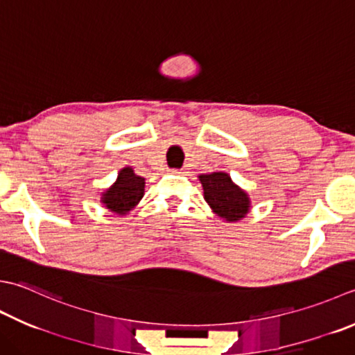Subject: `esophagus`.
Segmentation results:
<instances>
[{"mask_svg": "<svg viewBox=\"0 0 355 355\" xmlns=\"http://www.w3.org/2000/svg\"><path fill=\"white\" fill-rule=\"evenodd\" d=\"M173 173H187V169L186 168H183L182 171H172Z\"/></svg>", "mask_w": 355, "mask_h": 355, "instance_id": "obj_1", "label": "esophagus"}]
</instances>
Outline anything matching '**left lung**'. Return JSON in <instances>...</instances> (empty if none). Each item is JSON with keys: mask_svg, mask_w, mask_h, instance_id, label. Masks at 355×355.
<instances>
[{"mask_svg": "<svg viewBox=\"0 0 355 355\" xmlns=\"http://www.w3.org/2000/svg\"><path fill=\"white\" fill-rule=\"evenodd\" d=\"M198 180L203 186L205 201L226 223H237L251 211V198L248 192L235 184L229 173H201Z\"/></svg>", "mask_w": 355, "mask_h": 355, "instance_id": "obj_1", "label": "left lung"}]
</instances>
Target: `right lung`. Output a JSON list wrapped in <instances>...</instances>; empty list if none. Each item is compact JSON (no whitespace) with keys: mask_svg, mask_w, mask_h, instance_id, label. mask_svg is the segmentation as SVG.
<instances>
[{"mask_svg":"<svg viewBox=\"0 0 355 355\" xmlns=\"http://www.w3.org/2000/svg\"><path fill=\"white\" fill-rule=\"evenodd\" d=\"M144 187V178L137 175L130 166H126L118 172L115 183L101 192L100 201L109 212L115 215H128L141 201Z\"/></svg>","mask_w":355,"mask_h":355,"instance_id":"right-lung-1","label":"right lung"}]
</instances>
